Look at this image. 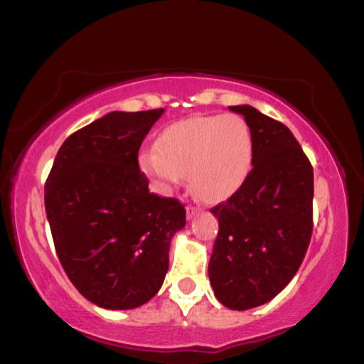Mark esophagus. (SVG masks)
<instances>
[{"label":"esophagus","instance_id":"1","mask_svg":"<svg viewBox=\"0 0 364 364\" xmlns=\"http://www.w3.org/2000/svg\"><path fill=\"white\" fill-rule=\"evenodd\" d=\"M197 212H199V209L193 205H187V219H192V217H196Z\"/></svg>","mask_w":364,"mask_h":364}]
</instances>
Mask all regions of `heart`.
<instances>
[{"instance_id":"1","label":"heart","mask_w":364,"mask_h":364,"mask_svg":"<svg viewBox=\"0 0 364 364\" xmlns=\"http://www.w3.org/2000/svg\"><path fill=\"white\" fill-rule=\"evenodd\" d=\"M252 135L235 113L192 117L162 130L155 149L139 155L140 171L162 191L188 176L191 188L205 202L228 199L247 177Z\"/></svg>"}]
</instances>
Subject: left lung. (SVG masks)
Listing matches in <instances>:
<instances>
[{"label": "left lung", "mask_w": 364, "mask_h": 364, "mask_svg": "<svg viewBox=\"0 0 364 364\" xmlns=\"http://www.w3.org/2000/svg\"><path fill=\"white\" fill-rule=\"evenodd\" d=\"M252 135V168L212 207L219 232L209 279L220 304L245 311L279 294L299 269L313 234V167L291 130L254 107H229Z\"/></svg>", "instance_id": "8db88e82"}]
</instances>
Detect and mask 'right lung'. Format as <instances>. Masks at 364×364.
<instances>
[{
    "label": "right lung",
    "mask_w": 364,
    "mask_h": 364,
    "mask_svg": "<svg viewBox=\"0 0 364 364\" xmlns=\"http://www.w3.org/2000/svg\"><path fill=\"white\" fill-rule=\"evenodd\" d=\"M164 108L110 112L63 141L45 183L56 254L78 292L105 309H134L157 294L168 249L186 225L177 199L149 192L141 141Z\"/></svg>",
    "instance_id": "add662e5"
}]
</instances>
